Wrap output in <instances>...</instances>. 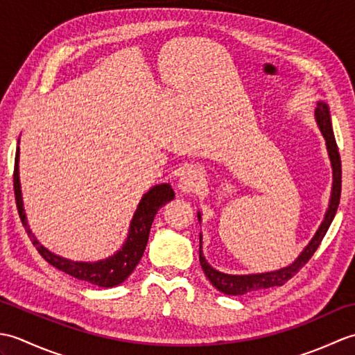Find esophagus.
I'll use <instances>...</instances> for the list:
<instances>
[{"instance_id":"obj_1","label":"esophagus","mask_w":355,"mask_h":355,"mask_svg":"<svg viewBox=\"0 0 355 355\" xmlns=\"http://www.w3.org/2000/svg\"><path fill=\"white\" fill-rule=\"evenodd\" d=\"M201 172L195 168H187L183 171L178 182V189L184 193H192L201 186Z\"/></svg>"}]
</instances>
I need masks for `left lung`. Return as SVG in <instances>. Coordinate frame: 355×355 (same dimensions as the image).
Returning a JSON list of instances; mask_svg holds the SVG:
<instances>
[{
	"label": "left lung",
	"instance_id": "obj_1",
	"mask_svg": "<svg viewBox=\"0 0 355 355\" xmlns=\"http://www.w3.org/2000/svg\"><path fill=\"white\" fill-rule=\"evenodd\" d=\"M315 122L319 125V130L323 134L327 141L328 155L331 160V166H333V191H331L329 206L327 209L325 218L320 224V227L315 232L313 239L308 243V245L304 248L302 253L297 256V259L288 267L279 268L276 271H267V273H256V275H227L223 271L215 270L212 266H209L205 254L201 250V235H200V263L201 268L205 271L207 279L216 290H220L224 294H232V296H241V294L258 291L263 288H271V286H281L286 281L297 273L305 263L311 259L314 252L318 250L320 245L323 236L327 235L331 223H333L338 202H340V192H342V163H340V154H338V148L334 139L333 125H331V116L329 108L325 102H319L318 108H315ZM201 218L198 212V220Z\"/></svg>",
	"mask_w": 355,
	"mask_h": 355
}]
</instances>
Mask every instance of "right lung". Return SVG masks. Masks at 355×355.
Masks as SVG:
<instances>
[{"label": "right lung", "mask_w": 355, "mask_h": 355, "mask_svg": "<svg viewBox=\"0 0 355 355\" xmlns=\"http://www.w3.org/2000/svg\"><path fill=\"white\" fill-rule=\"evenodd\" d=\"M19 146L17 149V155H15V171H13V189H15V200H17L18 214L22 221V225L27 232V235L32 241L36 250L40 252L42 258L47 261L50 266L56 267L58 270L64 271V273L70 275L80 281L89 282L97 286H103V288H110V286H116L122 284L125 279L130 276L134 268L137 267L140 262L143 252H145L150 225H153L154 218L166 202L173 200L175 193H173L171 184L163 183L157 184L153 189H149L143 195L137 210L132 216V221L130 225V232H128V238L125 244L120 250L114 254L110 256L107 259L97 261V262H74L70 259L61 258L55 253L47 250L36 236L30 230L27 224V218L24 214V206H22V195H21V183H19Z\"/></svg>", "instance_id": "1"}]
</instances>
